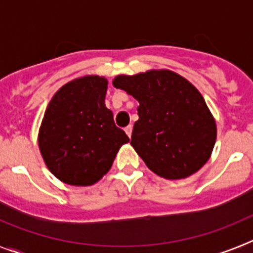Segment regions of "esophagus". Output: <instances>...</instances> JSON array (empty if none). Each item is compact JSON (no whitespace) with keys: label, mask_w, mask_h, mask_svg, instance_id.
<instances>
[{"label":"esophagus","mask_w":253,"mask_h":253,"mask_svg":"<svg viewBox=\"0 0 253 253\" xmlns=\"http://www.w3.org/2000/svg\"><path fill=\"white\" fill-rule=\"evenodd\" d=\"M131 131H133V126H131V125H128V126L125 128V133L128 134L129 138L131 137Z\"/></svg>","instance_id":"1"}]
</instances>
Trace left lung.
Listing matches in <instances>:
<instances>
[{"instance_id":"8db88e82","label":"left lung","mask_w":253,"mask_h":253,"mask_svg":"<svg viewBox=\"0 0 253 253\" xmlns=\"http://www.w3.org/2000/svg\"><path fill=\"white\" fill-rule=\"evenodd\" d=\"M138 100L130 144L149 169L169 180L195 173L209 160L216 125L202 93L187 80L167 69L113 81Z\"/></svg>"}]
</instances>
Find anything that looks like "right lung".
I'll use <instances>...</instances> for the list:
<instances>
[{"label":"right lung","mask_w":253,"mask_h":253,"mask_svg":"<svg viewBox=\"0 0 253 253\" xmlns=\"http://www.w3.org/2000/svg\"><path fill=\"white\" fill-rule=\"evenodd\" d=\"M107 81L86 76L64 84L49 102L39 130V148L50 172L75 186H90L110 169L129 142L105 106Z\"/></svg>","instance_id":"add662e5"}]
</instances>
